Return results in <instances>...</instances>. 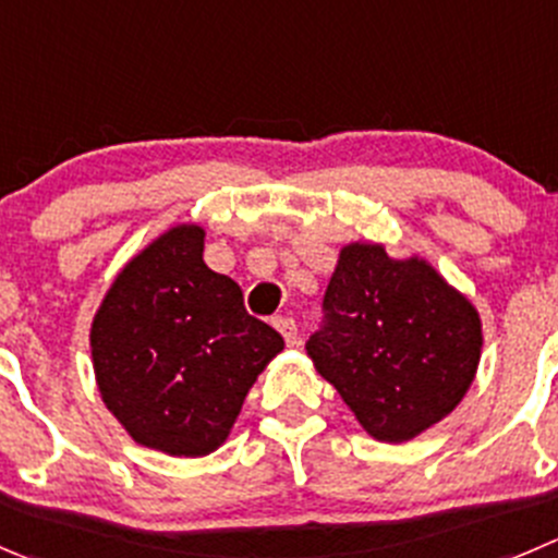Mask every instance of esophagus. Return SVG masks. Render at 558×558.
I'll use <instances>...</instances> for the list:
<instances>
[{"mask_svg":"<svg viewBox=\"0 0 558 558\" xmlns=\"http://www.w3.org/2000/svg\"><path fill=\"white\" fill-rule=\"evenodd\" d=\"M275 329H278V332L283 335L286 343L296 345V324H294V318H289V316L275 318Z\"/></svg>","mask_w":558,"mask_h":558,"instance_id":"obj_1","label":"esophagus"}]
</instances>
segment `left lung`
<instances>
[{
	"mask_svg": "<svg viewBox=\"0 0 558 558\" xmlns=\"http://www.w3.org/2000/svg\"><path fill=\"white\" fill-rule=\"evenodd\" d=\"M305 349L356 423L376 441L400 445L461 403L480 365L483 324L425 258L351 242L324 294V327Z\"/></svg>",
	"mask_w": 558,
	"mask_h": 558,
	"instance_id": "obj_1",
	"label": "left lung"
}]
</instances>
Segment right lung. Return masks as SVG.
Returning <instances> with one entry per match:
<instances>
[{
  "label": "right lung",
  "instance_id": "1",
  "mask_svg": "<svg viewBox=\"0 0 558 558\" xmlns=\"http://www.w3.org/2000/svg\"><path fill=\"white\" fill-rule=\"evenodd\" d=\"M89 345L102 403L130 439L202 458L229 439L283 338L247 316L234 280L204 264L202 226L180 223L119 269Z\"/></svg>",
  "mask_w": 558,
  "mask_h": 558
}]
</instances>
